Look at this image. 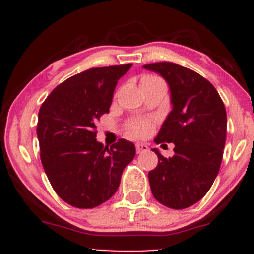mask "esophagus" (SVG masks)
I'll use <instances>...</instances> for the list:
<instances>
[{"instance_id":"1","label":"esophagus","mask_w":254,"mask_h":254,"mask_svg":"<svg viewBox=\"0 0 254 254\" xmlns=\"http://www.w3.org/2000/svg\"><path fill=\"white\" fill-rule=\"evenodd\" d=\"M135 147H136L137 153H142V152H145V151L148 150V146L145 145V143H136V145H135Z\"/></svg>"}]
</instances>
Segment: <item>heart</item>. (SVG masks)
<instances>
[{"instance_id": "heart-1", "label": "heart", "mask_w": 254, "mask_h": 254, "mask_svg": "<svg viewBox=\"0 0 254 254\" xmlns=\"http://www.w3.org/2000/svg\"><path fill=\"white\" fill-rule=\"evenodd\" d=\"M157 78L156 76H151V75H146L143 76L141 79V83L142 82L146 81H151V79H155ZM151 130V122L150 120H146V119H135L131 120L127 124V131L130 136H134V137H142L145 135H147Z\"/></svg>"}]
</instances>
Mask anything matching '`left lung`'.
I'll use <instances>...</instances> for the list:
<instances>
[{"mask_svg": "<svg viewBox=\"0 0 254 254\" xmlns=\"http://www.w3.org/2000/svg\"><path fill=\"white\" fill-rule=\"evenodd\" d=\"M143 67L168 82L173 106L155 141L175 143V156L166 158L152 148L158 165L148 172L151 191L162 205L186 209L205 195L219 173L226 109L215 87L195 71L168 61Z\"/></svg>", "mask_w": 254, "mask_h": 254, "instance_id": "1", "label": "left lung"}]
</instances>
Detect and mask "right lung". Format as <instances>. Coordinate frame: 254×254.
<instances>
[{
	"label": "right lung",
	"mask_w": 254,
	"mask_h": 254,
	"mask_svg": "<svg viewBox=\"0 0 254 254\" xmlns=\"http://www.w3.org/2000/svg\"><path fill=\"white\" fill-rule=\"evenodd\" d=\"M132 64L93 67L53 89L38 114L40 160L55 193L70 205L92 209L117 191L134 143L119 139L111 147L96 140V124L109 113L118 81Z\"/></svg>",
	"instance_id": "right-lung-1"
}]
</instances>
